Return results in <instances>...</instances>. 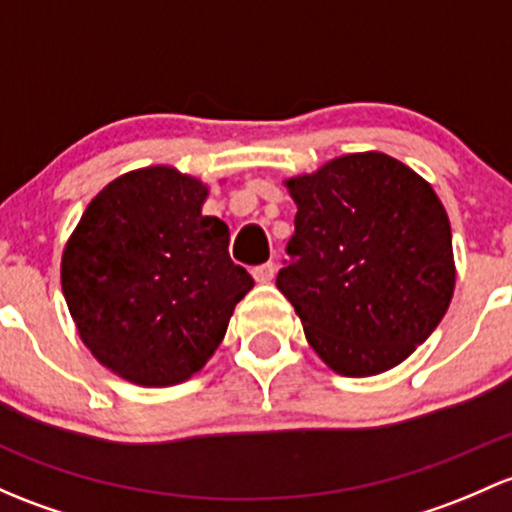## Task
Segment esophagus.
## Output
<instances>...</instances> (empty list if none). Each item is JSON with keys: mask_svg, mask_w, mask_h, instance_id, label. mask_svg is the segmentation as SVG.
Segmentation results:
<instances>
[{"mask_svg": "<svg viewBox=\"0 0 512 512\" xmlns=\"http://www.w3.org/2000/svg\"><path fill=\"white\" fill-rule=\"evenodd\" d=\"M274 274H277V265H274V262H265V265H260L252 270V277H255V282H260V284L272 282Z\"/></svg>", "mask_w": 512, "mask_h": 512, "instance_id": "34e87169", "label": "esophagus"}]
</instances>
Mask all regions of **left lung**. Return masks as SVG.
Listing matches in <instances>:
<instances>
[{
    "label": "left lung",
    "mask_w": 512,
    "mask_h": 512,
    "mask_svg": "<svg viewBox=\"0 0 512 512\" xmlns=\"http://www.w3.org/2000/svg\"><path fill=\"white\" fill-rule=\"evenodd\" d=\"M287 188L297 218L277 289L309 346L348 378L400 365L454 294L451 225L434 188L380 152L338 157Z\"/></svg>",
    "instance_id": "1"
}]
</instances>
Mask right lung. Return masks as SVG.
<instances>
[{"label":"right lung","mask_w":512,"mask_h":512,"mask_svg":"<svg viewBox=\"0 0 512 512\" xmlns=\"http://www.w3.org/2000/svg\"><path fill=\"white\" fill-rule=\"evenodd\" d=\"M208 188L171 166L129 171L90 201L66 242L61 284L80 338L134 385L184 383L208 363L255 287L228 255Z\"/></svg>","instance_id":"obj_1"}]
</instances>
